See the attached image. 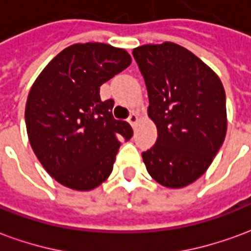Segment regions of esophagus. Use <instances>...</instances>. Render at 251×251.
Wrapping results in <instances>:
<instances>
[{"label":"esophagus","mask_w":251,"mask_h":251,"mask_svg":"<svg viewBox=\"0 0 251 251\" xmlns=\"http://www.w3.org/2000/svg\"><path fill=\"white\" fill-rule=\"evenodd\" d=\"M127 122H129L131 126L137 125V122H138V114H137L136 111H133V113L129 115V118H127Z\"/></svg>","instance_id":"esophagus-1"}]
</instances>
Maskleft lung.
Instances as JSON below:
<instances>
[{"mask_svg":"<svg viewBox=\"0 0 251 251\" xmlns=\"http://www.w3.org/2000/svg\"><path fill=\"white\" fill-rule=\"evenodd\" d=\"M147 84L148 115L156 144L142 153L149 175L168 188H181L204 174L227 130L226 94L210 67L175 43L133 50Z\"/></svg>","mask_w":251,"mask_h":251,"instance_id":"obj_1","label":"left lung"}]
</instances>
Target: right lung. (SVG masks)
Here are the masks:
<instances>
[{
    "label": "right lung",
    "instance_id": "obj_1",
    "mask_svg": "<svg viewBox=\"0 0 251 251\" xmlns=\"http://www.w3.org/2000/svg\"><path fill=\"white\" fill-rule=\"evenodd\" d=\"M130 55L103 43L67 47L30 88L25 124L30 147L57 183L76 191L102 184L113 171L120 140L131 126L114 120V100L99 88L130 66Z\"/></svg>",
    "mask_w": 251,
    "mask_h": 251
}]
</instances>
